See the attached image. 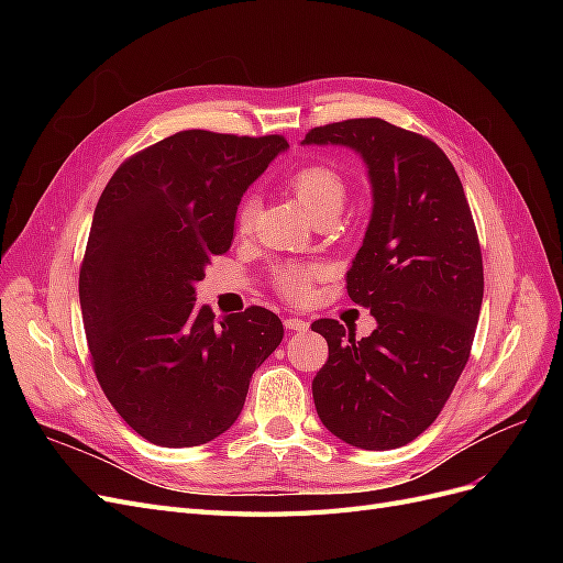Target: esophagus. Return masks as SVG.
I'll list each match as a JSON object with an SVG mask.
<instances>
[{
  "instance_id": "1",
  "label": "esophagus",
  "mask_w": 563,
  "mask_h": 563,
  "mask_svg": "<svg viewBox=\"0 0 563 563\" xmlns=\"http://www.w3.org/2000/svg\"><path fill=\"white\" fill-rule=\"evenodd\" d=\"M284 327H286L288 331H308L310 323L305 321V319H298V317H286V319H284Z\"/></svg>"
}]
</instances>
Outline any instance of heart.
<instances>
[{
  "label": "heart",
  "mask_w": 563,
  "mask_h": 563,
  "mask_svg": "<svg viewBox=\"0 0 563 563\" xmlns=\"http://www.w3.org/2000/svg\"><path fill=\"white\" fill-rule=\"evenodd\" d=\"M288 190L296 197L300 207L310 216L327 207V203H340L345 197V183L335 168L327 164H305L288 176ZM255 218V201L246 197L236 211V228L240 232H249ZM319 277V267L310 263H291L277 269L275 288L286 298L300 302L310 296L312 284Z\"/></svg>",
  "instance_id": "heart-1"
}]
</instances>
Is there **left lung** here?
Instances as JSON below:
<instances>
[{"instance_id": "left-lung-1", "label": "left lung", "mask_w": 563, "mask_h": 563, "mask_svg": "<svg viewBox=\"0 0 563 563\" xmlns=\"http://www.w3.org/2000/svg\"><path fill=\"white\" fill-rule=\"evenodd\" d=\"M302 143L360 152L373 190L347 296L378 327L354 338L335 319L312 323L329 343L312 380L317 413L350 446L399 449L449 401L479 321L482 246L463 183L437 143L378 117L317 126Z\"/></svg>"}]
</instances>
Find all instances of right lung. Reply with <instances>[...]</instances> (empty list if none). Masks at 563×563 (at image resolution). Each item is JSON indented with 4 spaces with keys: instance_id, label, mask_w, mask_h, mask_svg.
<instances>
[{
    "instance_id": "add662e5",
    "label": "right lung",
    "mask_w": 563,
    "mask_h": 563,
    "mask_svg": "<svg viewBox=\"0 0 563 563\" xmlns=\"http://www.w3.org/2000/svg\"><path fill=\"white\" fill-rule=\"evenodd\" d=\"M286 147L284 135L178 131L129 157L98 199L79 269L84 333L108 401L152 444L199 446L230 430L282 343L275 312L251 305L216 321L195 284Z\"/></svg>"
}]
</instances>
